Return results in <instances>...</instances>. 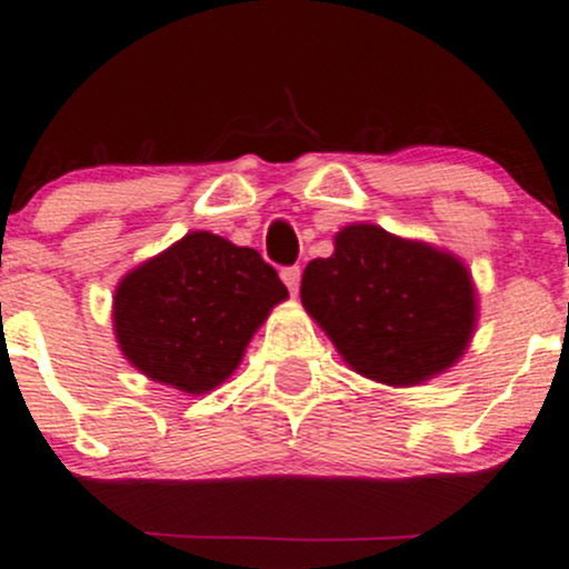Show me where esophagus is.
Listing matches in <instances>:
<instances>
[{
    "instance_id": "esophagus-1",
    "label": "esophagus",
    "mask_w": 569,
    "mask_h": 569,
    "mask_svg": "<svg viewBox=\"0 0 569 569\" xmlns=\"http://www.w3.org/2000/svg\"><path fill=\"white\" fill-rule=\"evenodd\" d=\"M280 278H283V283L289 286L291 293H297L299 283H302V267H299V264L283 267V270H280Z\"/></svg>"
}]
</instances>
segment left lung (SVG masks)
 I'll use <instances>...</instances> for the list:
<instances>
[{"instance_id":"obj_1","label":"left lung","mask_w":569,"mask_h":569,"mask_svg":"<svg viewBox=\"0 0 569 569\" xmlns=\"http://www.w3.org/2000/svg\"><path fill=\"white\" fill-rule=\"evenodd\" d=\"M333 254L312 259L302 305L355 371L392 387L432 379L475 331V286L456 257L350 224Z\"/></svg>"}]
</instances>
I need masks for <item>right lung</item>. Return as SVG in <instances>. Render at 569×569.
<instances>
[{
  "mask_svg": "<svg viewBox=\"0 0 569 569\" xmlns=\"http://www.w3.org/2000/svg\"><path fill=\"white\" fill-rule=\"evenodd\" d=\"M286 297L259 251L214 232H188L121 280L116 339L150 379L203 395L236 371L259 323Z\"/></svg>",
  "mask_w": 569,
  "mask_h": 569,
  "instance_id": "obj_1",
  "label": "right lung"
}]
</instances>
